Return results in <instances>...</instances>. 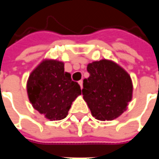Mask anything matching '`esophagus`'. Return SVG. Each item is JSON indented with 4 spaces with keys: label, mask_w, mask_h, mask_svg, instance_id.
Returning <instances> with one entry per match:
<instances>
[{
    "label": "esophagus",
    "mask_w": 159,
    "mask_h": 159,
    "mask_svg": "<svg viewBox=\"0 0 159 159\" xmlns=\"http://www.w3.org/2000/svg\"><path fill=\"white\" fill-rule=\"evenodd\" d=\"M83 80H80L79 82H78V83H79L80 87H81V89H83Z\"/></svg>",
    "instance_id": "34e87169"
}]
</instances>
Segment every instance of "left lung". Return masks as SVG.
Masks as SVG:
<instances>
[{"instance_id":"8db88e82","label":"left lung","mask_w":159,"mask_h":159,"mask_svg":"<svg viewBox=\"0 0 159 159\" xmlns=\"http://www.w3.org/2000/svg\"><path fill=\"white\" fill-rule=\"evenodd\" d=\"M89 77L83 80V99L91 113L100 121L122 115L132 99L130 76L113 61L102 59L88 65Z\"/></svg>"}]
</instances>
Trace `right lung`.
I'll use <instances>...</instances> for the list:
<instances>
[{
    "label": "right lung",
    "mask_w": 159,
    "mask_h": 159,
    "mask_svg": "<svg viewBox=\"0 0 159 159\" xmlns=\"http://www.w3.org/2000/svg\"><path fill=\"white\" fill-rule=\"evenodd\" d=\"M27 93L32 107L54 121L66 117L72 102L82 93L79 84L65 71L64 63L45 59L30 73Z\"/></svg>",
    "instance_id": "add662e5"
}]
</instances>
